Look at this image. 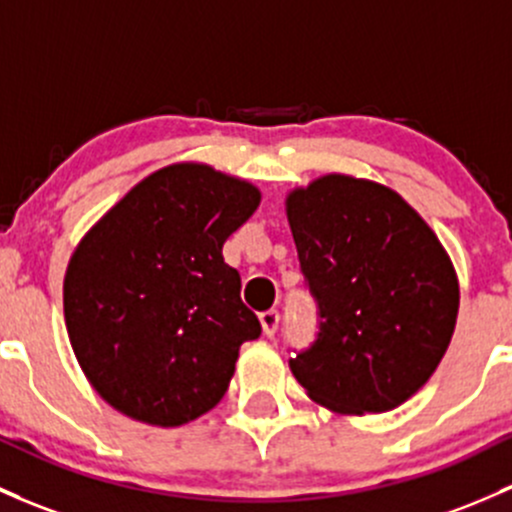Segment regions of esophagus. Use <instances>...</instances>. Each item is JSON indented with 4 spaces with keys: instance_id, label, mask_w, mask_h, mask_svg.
Wrapping results in <instances>:
<instances>
[{
    "instance_id": "esophagus-1",
    "label": "esophagus",
    "mask_w": 512,
    "mask_h": 512,
    "mask_svg": "<svg viewBox=\"0 0 512 512\" xmlns=\"http://www.w3.org/2000/svg\"><path fill=\"white\" fill-rule=\"evenodd\" d=\"M260 324H262V331H265V336H274L279 328V311L277 309H267L260 314Z\"/></svg>"
}]
</instances>
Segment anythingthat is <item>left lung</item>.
<instances>
[{
  "mask_svg": "<svg viewBox=\"0 0 512 512\" xmlns=\"http://www.w3.org/2000/svg\"><path fill=\"white\" fill-rule=\"evenodd\" d=\"M314 343L289 358L319 405L387 412L410 400L449 348L459 282L437 235L395 191L331 174L287 198Z\"/></svg>",
  "mask_w": 512,
  "mask_h": 512,
  "instance_id": "1",
  "label": "left lung"
}]
</instances>
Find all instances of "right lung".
<instances>
[{
  "label": "right lung",
  "instance_id": "add662e5",
  "mask_svg": "<svg viewBox=\"0 0 512 512\" xmlns=\"http://www.w3.org/2000/svg\"><path fill=\"white\" fill-rule=\"evenodd\" d=\"M260 191L203 164L147 176L75 247L63 311L90 385L115 410L179 427L213 410L260 338L223 242Z\"/></svg>",
  "mask_w": 512,
  "mask_h": 512
}]
</instances>
